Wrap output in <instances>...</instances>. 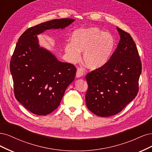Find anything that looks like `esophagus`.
I'll use <instances>...</instances> for the list:
<instances>
[{
  "label": "esophagus",
  "instance_id": "1",
  "mask_svg": "<svg viewBox=\"0 0 152 152\" xmlns=\"http://www.w3.org/2000/svg\"><path fill=\"white\" fill-rule=\"evenodd\" d=\"M83 75V71H82L81 69H77V71H76V77L77 78H79V77H81Z\"/></svg>",
  "mask_w": 152,
  "mask_h": 152
}]
</instances>
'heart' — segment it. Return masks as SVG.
Masks as SVG:
<instances>
[{
  "instance_id": "heart-1",
  "label": "heart",
  "mask_w": 152,
  "mask_h": 152,
  "mask_svg": "<svg viewBox=\"0 0 152 152\" xmlns=\"http://www.w3.org/2000/svg\"><path fill=\"white\" fill-rule=\"evenodd\" d=\"M115 45V39L109 32L96 27L81 28L72 35V42L66 44L64 51L69 62L76 63L83 52V59L90 69H96L108 61Z\"/></svg>"
}]
</instances>
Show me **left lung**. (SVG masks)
Returning a JSON list of instances; mask_svg holds the SVG:
<instances>
[{
	"label": "left lung",
	"mask_w": 152,
	"mask_h": 152,
	"mask_svg": "<svg viewBox=\"0 0 152 152\" xmlns=\"http://www.w3.org/2000/svg\"><path fill=\"white\" fill-rule=\"evenodd\" d=\"M120 40L109 61L88 73L86 106L94 114L109 117L118 114L138 92L141 62L138 49L128 33L117 27Z\"/></svg>",
	"instance_id": "8db88e82"
}]
</instances>
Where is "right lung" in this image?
<instances>
[{"mask_svg": "<svg viewBox=\"0 0 152 152\" xmlns=\"http://www.w3.org/2000/svg\"><path fill=\"white\" fill-rule=\"evenodd\" d=\"M75 19H53L28 28L19 37L10 62L16 100L34 114L45 115L60 105L76 68L58 61L38 43L37 35L50 29H64Z\"/></svg>", "mask_w": 152, "mask_h": 152, "instance_id": "right-lung-1", "label": "right lung"}]
</instances>
